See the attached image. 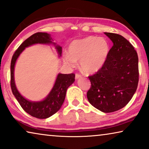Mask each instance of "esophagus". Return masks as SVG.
<instances>
[{
    "mask_svg": "<svg viewBox=\"0 0 149 149\" xmlns=\"http://www.w3.org/2000/svg\"><path fill=\"white\" fill-rule=\"evenodd\" d=\"M81 74H75V79H76V80L80 79V78H81Z\"/></svg>",
    "mask_w": 149,
    "mask_h": 149,
    "instance_id": "34e87169",
    "label": "esophagus"
}]
</instances>
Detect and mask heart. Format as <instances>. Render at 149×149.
<instances>
[{"mask_svg":"<svg viewBox=\"0 0 149 149\" xmlns=\"http://www.w3.org/2000/svg\"><path fill=\"white\" fill-rule=\"evenodd\" d=\"M109 53V45L105 38L88 36L72 41L68 46V54L62 58L69 67H74L77 62L80 61L84 72L95 73L104 65Z\"/></svg>","mask_w":149,"mask_h":149,"instance_id":"obj_1","label":"heart"}]
</instances>
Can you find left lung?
I'll list each match as a JSON object with an SVG mask.
<instances>
[{
  "mask_svg": "<svg viewBox=\"0 0 149 149\" xmlns=\"http://www.w3.org/2000/svg\"><path fill=\"white\" fill-rule=\"evenodd\" d=\"M113 46L103 67L89 77L91 87L87 96L93 106L104 113L128 104L139 83V58L132 45L119 34L105 32Z\"/></svg>",
  "mask_w": 149,
  "mask_h": 149,
  "instance_id": "obj_1",
  "label": "left lung"
}]
</instances>
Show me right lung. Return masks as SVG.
I'll use <instances>...</instances> for the list:
<instances>
[{
	"label": "right lung",
	"mask_w": 149,
	"mask_h": 149,
	"mask_svg": "<svg viewBox=\"0 0 149 149\" xmlns=\"http://www.w3.org/2000/svg\"><path fill=\"white\" fill-rule=\"evenodd\" d=\"M51 35L47 33L38 32L30 36L20 45L13 56L10 62V86L13 94L15 97L21 107L33 117L46 119L50 117L59 110L65 100L67 89L75 81V75L58 73L52 89L44 100L33 101L27 100L17 89L15 82V66L17 59L24 49L35 44L51 45L55 47L60 58L62 56V47L53 42Z\"/></svg>",
	"instance_id": "right-lung-1"
}]
</instances>
